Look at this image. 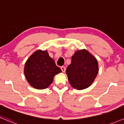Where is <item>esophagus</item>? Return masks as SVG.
Instances as JSON below:
<instances>
[{
    "label": "esophagus",
    "mask_w": 124,
    "mask_h": 124,
    "mask_svg": "<svg viewBox=\"0 0 124 124\" xmlns=\"http://www.w3.org/2000/svg\"><path fill=\"white\" fill-rule=\"evenodd\" d=\"M61 70H62V72H63V73H65V72L66 68H65V67L62 66V67H61Z\"/></svg>",
    "instance_id": "esophagus-1"
}]
</instances>
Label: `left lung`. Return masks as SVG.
Masks as SVG:
<instances>
[{
	"label": "left lung",
	"instance_id": "obj_1",
	"mask_svg": "<svg viewBox=\"0 0 124 124\" xmlns=\"http://www.w3.org/2000/svg\"><path fill=\"white\" fill-rule=\"evenodd\" d=\"M99 71L97 59L87 50L76 51L71 57V63L66 70L72 87L77 90L88 88L94 82Z\"/></svg>",
	"mask_w": 124,
	"mask_h": 124
}]
</instances>
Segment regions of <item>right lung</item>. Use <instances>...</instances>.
<instances>
[{"label":"right lung","instance_id":"obj_1","mask_svg":"<svg viewBox=\"0 0 124 124\" xmlns=\"http://www.w3.org/2000/svg\"><path fill=\"white\" fill-rule=\"evenodd\" d=\"M61 72L46 50L36 51L28 59L24 67V74L28 82L38 90L48 87L54 76Z\"/></svg>","mask_w":124,"mask_h":124}]
</instances>
